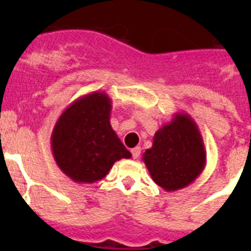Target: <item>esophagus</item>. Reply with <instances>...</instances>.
Returning <instances> with one entry per match:
<instances>
[{"instance_id": "obj_1", "label": "esophagus", "mask_w": 251, "mask_h": 251, "mask_svg": "<svg viewBox=\"0 0 251 251\" xmlns=\"http://www.w3.org/2000/svg\"><path fill=\"white\" fill-rule=\"evenodd\" d=\"M130 152H132L133 158L137 159L139 157V154H141V148H139V147H134L132 151H130Z\"/></svg>"}]
</instances>
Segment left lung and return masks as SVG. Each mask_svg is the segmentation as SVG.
Instances as JSON below:
<instances>
[{
  "label": "left lung",
  "mask_w": 251,
  "mask_h": 251,
  "mask_svg": "<svg viewBox=\"0 0 251 251\" xmlns=\"http://www.w3.org/2000/svg\"><path fill=\"white\" fill-rule=\"evenodd\" d=\"M152 179L167 192L191 185L206 166L200 129L186 113H176L153 137L142 157Z\"/></svg>",
  "instance_id": "1"
}]
</instances>
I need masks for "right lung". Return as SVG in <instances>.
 Segmentation results:
<instances>
[{
	"instance_id": "1",
	"label": "right lung",
	"mask_w": 251,
	"mask_h": 251,
	"mask_svg": "<svg viewBox=\"0 0 251 251\" xmlns=\"http://www.w3.org/2000/svg\"><path fill=\"white\" fill-rule=\"evenodd\" d=\"M112 100L104 92L77 98L61 113L51 133L55 162L76 183H94L115 162L132 154L110 126Z\"/></svg>"
}]
</instances>
